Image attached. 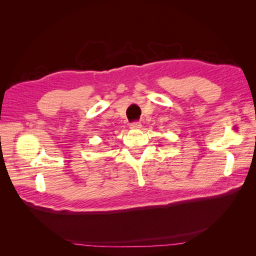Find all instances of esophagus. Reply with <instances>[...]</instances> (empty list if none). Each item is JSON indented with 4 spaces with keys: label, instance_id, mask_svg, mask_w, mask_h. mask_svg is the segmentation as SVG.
<instances>
[{
    "label": "esophagus",
    "instance_id": "obj_1",
    "mask_svg": "<svg viewBox=\"0 0 256 256\" xmlns=\"http://www.w3.org/2000/svg\"><path fill=\"white\" fill-rule=\"evenodd\" d=\"M142 128V124H140V122H132L131 124H130V128L132 130H138Z\"/></svg>",
    "mask_w": 256,
    "mask_h": 256
}]
</instances>
